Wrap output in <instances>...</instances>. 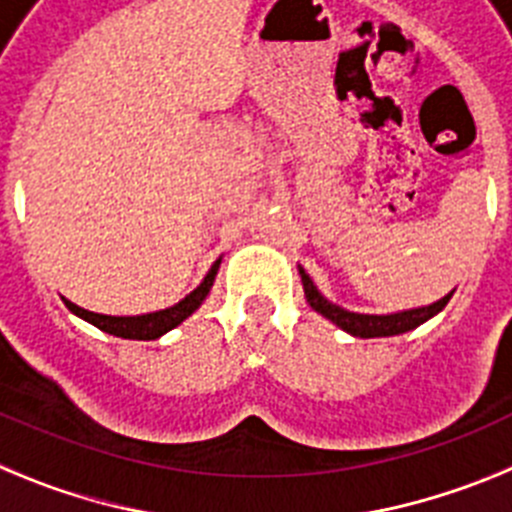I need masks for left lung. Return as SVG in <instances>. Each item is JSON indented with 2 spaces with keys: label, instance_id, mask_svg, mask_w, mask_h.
Masks as SVG:
<instances>
[{
  "label": "left lung",
  "instance_id": "8db88e82",
  "mask_svg": "<svg viewBox=\"0 0 512 512\" xmlns=\"http://www.w3.org/2000/svg\"><path fill=\"white\" fill-rule=\"evenodd\" d=\"M300 269V277H302V289H305V297L310 302V307L315 312H320L323 318H328L330 323L338 325L341 330L351 333L356 338H387V336H400V333H408V330L418 328L423 325L425 320H431L433 315L446 307V302L451 300L454 292H449L446 297H441L438 302L433 305H425V307H413V310H400V312H387V315H366V312H354V310H346V307L336 305V302H330L328 297L315 287V282L310 279L302 266Z\"/></svg>",
  "mask_w": 512,
  "mask_h": 512
}]
</instances>
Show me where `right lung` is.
<instances>
[{"label": "right lung", "mask_w": 512, "mask_h": 512, "mask_svg": "<svg viewBox=\"0 0 512 512\" xmlns=\"http://www.w3.org/2000/svg\"><path fill=\"white\" fill-rule=\"evenodd\" d=\"M220 261L223 259H217L215 264L210 266V271H207V277L200 282V287L192 289L184 300L166 307V310L146 312V315H102V312L84 310V307L74 305V302L66 300V297H61V300L66 302V307H69L74 315H79L81 320L92 323L94 328L110 333V336L130 338V341H156V338H161L164 333L174 330L176 325H182L184 320L205 302V297L210 295L212 282H215L217 277V269H220Z\"/></svg>", "instance_id": "add662e5"}]
</instances>
